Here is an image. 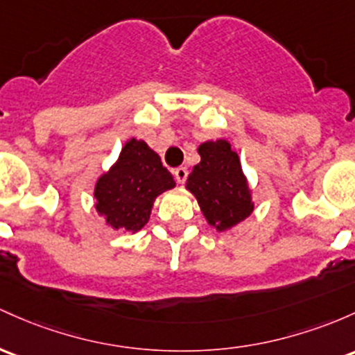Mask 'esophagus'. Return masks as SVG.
Instances as JSON below:
<instances>
[{
	"instance_id": "1",
	"label": "esophagus",
	"mask_w": 355,
	"mask_h": 355,
	"mask_svg": "<svg viewBox=\"0 0 355 355\" xmlns=\"http://www.w3.org/2000/svg\"><path fill=\"white\" fill-rule=\"evenodd\" d=\"M173 175H175V180H177L178 184H185L187 177H189V170H187L185 166H178V168L173 170Z\"/></svg>"
}]
</instances>
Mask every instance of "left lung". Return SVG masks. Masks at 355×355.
Here are the masks:
<instances>
[{
	"mask_svg": "<svg viewBox=\"0 0 355 355\" xmlns=\"http://www.w3.org/2000/svg\"><path fill=\"white\" fill-rule=\"evenodd\" d=\"M197 151L200 163L187 178V189L196 196L209 224L219 232L227 231L254 210L239 157L225 139L202 143Z\"/></svg>",
	"mask_w": 355,
	"mask_h": 355,
	"instance_id": "8db88e82",
	"label": "left lung"
}]
</instances>
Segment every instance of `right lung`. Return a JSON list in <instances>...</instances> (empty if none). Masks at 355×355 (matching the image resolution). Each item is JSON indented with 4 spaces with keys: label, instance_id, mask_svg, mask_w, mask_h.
<instances>
[{
    "label": "right lung",
    "instance_id": "add662e5",
    "mask_svg": "<svg viewBox=\"0 0 355 355\" xmlns=\"http://www.w3.org/2000/svg\"><path fill=\"white\" fill-rule=\"evenodd\" d=\"M173 187L158 155L145 141L131 138L118 162L96 182V210L116 231L138 232L150 220L155 198Z\"/></svg>",
    "mask_w": 355,
    "mask_h": 355
}]
</instances>
